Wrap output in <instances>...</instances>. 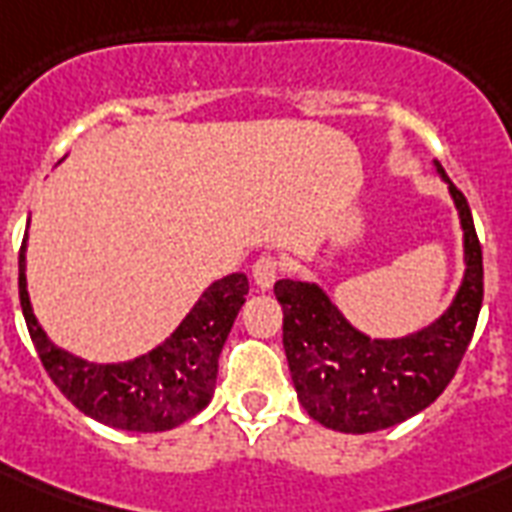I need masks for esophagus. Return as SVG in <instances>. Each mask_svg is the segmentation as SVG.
Wrapping results in <instances>:
<instances>
[{
	"mask_svg": "<svg viewBox=\"0 0 512 512\" xmlns=\"http://www.w3.org/2000/svg\"><path fill=\"white\" fill-rule=\"evenodd\" d=\"M279 273H281V263H279V257H273V255L257 257L255 265H252V279H255V284L260 289H271L273 284H276V279H279Z\"/></svg>",
	"mask_w": 512,
	"mask_h": 512,
	"instance_id": "1",
	"label": "esophagus"
}]
</instances>
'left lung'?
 <instances>
[{"mask_svg":"<svg viewBox=\"0 0 512 512\" xmlns=\"http://www.w3.org/2000/svg\"><path fill=\"white\" fill-rule=\"evenodd\" d=\"M465 239V276L444 316L420 332L374 340L358 332L319 284L276 281L284 350L297 398L313 420L340 433H374L409 420L452 382L484 303V257L468 199L446 177Z\"/></svg>","mask_w":512,"mask_h":512,"instance_id":"obj_1","label":"left lung"}]
</instances>
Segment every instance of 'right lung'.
Instances as JSON below:
<instances>
[{
    "mask_svg": "<svg viewBox=\"0 0 512 512\" xmlns=\"http://www.w3.org/2000/svg\"><path fill=\"white\" fill-rule=\"evenodd\" d=\"M18 271L28 335L50 380L79 412L111 428L162 433L191 420L212 401L217 358L247 300L244 273L209 284L180 327L154 350L122 364H95L58 348L39 327L26 289V239L20 244Z\"/></svg>",
    "mask_w": 512,
    "mask_h": 512,
    "instance_id": "right-lung-1",
    "label": "right lung"
}]
</instances>
